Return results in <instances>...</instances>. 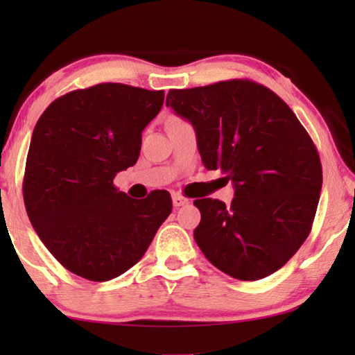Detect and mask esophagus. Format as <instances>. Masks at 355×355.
Instances as JSON below:
<instances>
[{"instance_id":"esophagus-1","label":"esophagus","mask_w":355,"mask_h":355,"mask_svg":"<svg viewBox=\"0 0 355 355\" xmlns=\"http://www.w3.org/2000/svg\"><path fill=\"white\" fill-rule=\"evenodd\" d=\"M186 203H189V198L181 196V193H174V196H173V205L174 207H182V205H186Z\"/></svg>"}]
</instances>
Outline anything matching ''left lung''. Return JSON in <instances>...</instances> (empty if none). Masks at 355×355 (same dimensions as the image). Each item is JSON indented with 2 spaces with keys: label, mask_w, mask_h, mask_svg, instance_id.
<instances>
[{
  "label": "left lung",
  "mask_w": 355,
  "mask_h": 355,
  "mask_svg": "<svg viewBox=\"0 0 355 355\" xmlns=\"http://www.w3.org/2000/svg\"><path fill=\"white\" fill-rule=\"evenodd\" d=\"M166 106L187 119L207 169L234 184L231 207L198 198L193 239L208 261L241 281L265 278L300 249L322 191V163L293 110L249 79L168 92Z\"/></svg>",
  "instance_id": "1"
}]
</instances>
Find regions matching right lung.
<instances>
[{
    "label": "right lung",
    "mask_w": 355,
    "mask_h": 355,
    "mask_svg": "<svg viewBox=\"0 0 355 355\" xmlns=\"http://www.w3.org/2000/svg\"><path fill=\"white\" fill-rule=\"evenodd\" d=\"M163 101V90L106 82L60 96L37 121L24 203L38 237L71 273L98 283L123 275L171 213L168 191L135 200L113 184L137 163L142 130Z\"/></svg>",
    "instance_id": "add662e5"
}]
</instances>
